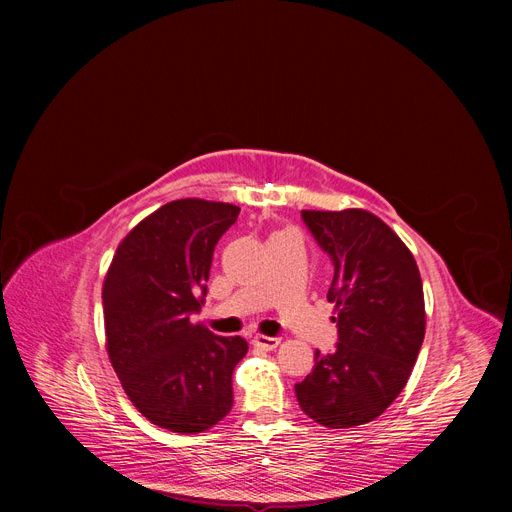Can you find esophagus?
Masks as SVG:
<instances>
[{
  "instance_id": "obj_1",
  "label": "esophagus",
  "mask_w": 512,
  "mask_h": 512,
  "mask_svg": "<svg viewBox=\"0 0 512 512\" xmlns=\"http://www.w3.org/2000/svg\"><path fill=\"white\" fill-rule=\"evenodd\" d=\"M278 344H280V338H272V336L257 334L253 338V346L261 348V351H274V348H278Z\"/></svg>"
}]
</instances>
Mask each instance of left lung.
<instances>
[{
  "label": "left lung",
  "instance_id": "left-lung-1",
  "mask_svg": "<svg viewBox=\"0 0 512 512\" xmlns=\"http://www.w3.org/2000/svg\"><path fill=\"white\" fill-rule=\"evenodd\" d=\"M303 222L334 263L328 301L338 344L315 351V367L294 386L305 415L332 429L380 417L407 386L425 336V301L413 253L365 209L311 211Z\"/></svg>",
  "mask_w": 512,
  "mask_h": 512
}]
</instances>
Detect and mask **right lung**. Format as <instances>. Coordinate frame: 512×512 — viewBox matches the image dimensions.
Wrapping results in <instances>:
<instances>
[{"label":"right lung","mask_w":512,"mask_h":512,"mask_svg":"<svg viewBox=\"0 0 512 512\" xmlns=\"http://www.w3.org/2000/svg\"><path fill=\"white\" fill-rule=\"evenodd\" d=\"M240 207L178 199L134 226L103 280L105 346L134 407L153 425L199 434L232 409L240 336H218L191 315L203 305L213 249Z\"/></svg>","instance_id":"right-lung-1"}]
</instances>
